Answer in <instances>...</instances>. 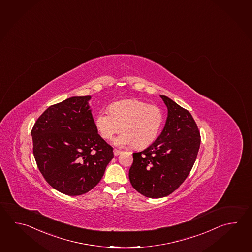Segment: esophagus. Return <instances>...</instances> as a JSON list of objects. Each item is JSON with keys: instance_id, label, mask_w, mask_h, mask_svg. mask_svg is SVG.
Masks as SVG:
<instances>
[{"instance_id": "esophagus-1", "label": "esophagus", "mask_w": 252, "mask_h": 252, "mask_svg": "<svg viewBox=\"0 0 252 252\" xmlns=\"http://www.w3.org/2000/svg\"><path fill=\"white\" fill-rule=\"evenodd\" d=\"M114 155H115V156H118V155H119V154H121V153H122V152H121V151H119V150H118V149H114Z\"/></svg>"}]
</instances>
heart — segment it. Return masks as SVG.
I'll list each match as a JSON object with an SVG mask.
<instances>
[{
	"label": "heart",
	"mask_w": 252,
	"mask_h": 252,
	"mask_svg": "<svg viewBox=\"0 0 252 252\" xmlns=\"http://www.w3.org/2000/svg\"><path fill=\"white\" fill-rule=\"evenodd\" d=\"M108 111L96 114L95 127L107 140L122 129V134L113 141L119 147L133 144L137 148L149 146L157 138L163 123V114L158 106L138 99L116 101L109 105Z\"/></svg>",
	"instance_id": "obj_1"
}]
</instances>
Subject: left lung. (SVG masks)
Segmentation results:
<instances>
[{
  "mask_svg": "<svg viewBox=\"0 0 252 252\" xmlns=\"http://www.w3.org/2000/svg\"><path fill=\"white\" fill-rule=\"evenodd\" d=\"M168 108L164 128L146 149L134 153L129 180L134 189L160 198L180 187L192 170L200 147V133L191 114L161 95Z\"/></svg>",
  "mask_w": 252,
  "mask_h": 252,
  "instance_id": "obj_1",
  "label": "left lung"
}]
</instances>
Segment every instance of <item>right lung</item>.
<instances>
[{
	"label": "right lung",
	"instance_id": "add662e5",
	"mask_svg": "<svg viewBox=\"0 0 252 252\" xmlns=\"http://www.w3.org/2000/svg\"><path fill=\"white\" fill-rule=\"evenodd\" d=\"M91 98L72 97L52 105L31 131L38 169L52 188L65 195L93 189L113 159V148L95 127Z\"/></svg>",
	"mask_w": 252,
	"mask_h": 252
}]
</instances>
